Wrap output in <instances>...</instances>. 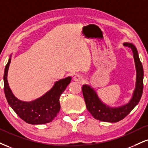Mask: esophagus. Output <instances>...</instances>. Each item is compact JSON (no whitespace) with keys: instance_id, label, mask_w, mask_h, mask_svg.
I'll list each match as a JSON object with an SVG mask.
<instances>
[{"instance_id":"34e87169","label":"esophagus","mask_w":148,"mask_h":148,"mask_svg":"<svg viewBox=\"0 0 148 148\" xmlns=\"http://www.w3.org/2000/svg\"><path fill=\"white\" fill-rule=\"evenodd\" d=\"M74 81H77V82H82L83 81V76L81 75V74H76V75L74 76Z\"/></svg>"}]
</instances>
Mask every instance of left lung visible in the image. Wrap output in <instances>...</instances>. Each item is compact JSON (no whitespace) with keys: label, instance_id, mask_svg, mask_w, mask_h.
<instances>
[{"label":"left lung","instance_id":"1","mask_svg":"<svg viewBox=\"0 0 148 148\" xmlns=\"http://www.w3.org/2000/svg\"><path fill=\"white\" fill-rule=\"evenodd\" d=\"M123 45L132 51L136 72V85L130 101L123 106L110 107L101 101L97 92L90 85H83L82 87L87 109L94 119L101 121L116 123L123 119L138 104L143 94V68L138 51L136 47L130 42H124Z\"/></svg>","mask_w":148,"mask_h":148}]
</instances>
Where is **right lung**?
Wrapping results in <instances>:
<instances>
[{"instance_id":"obj_1","label":"right lung","mask_w":148,"mask_h":148,"mask_svg":"<svg viewBox=\"0 0 148 148\" xmlns=\"http://www.w3.org/2000/svg\"><path fill=\"white\" fill-rule=\"evenodd\" d=\"M11 56L5 66L3 76L4 92L9 105L16 114L27 123L39 125L52 121L60 111V95L70 83L72 77L68 76L56 81L49 91L37 99L29 102L21 101L14 95L8 84V73Z\"/></svg>"}]
</instances>
